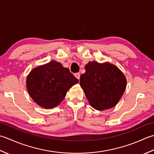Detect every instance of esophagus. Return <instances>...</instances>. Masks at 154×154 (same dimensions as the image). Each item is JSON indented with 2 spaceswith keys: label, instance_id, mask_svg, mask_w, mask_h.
<instances>
[{
  "label": "esophagus",
  "instance_id": "esophagus-1",
  "mask_svg": "<svg viewBox=\"0 0 154 154\" xmlns=\"http://www.w3.org/2000/svg\"><path fill=\"white\" fill-rule=\"evenodd\" d=\"M74 76L76 78H78V80H80V74L79 72H77L76 74H74Z\"/></svg>",
  "mask_w": 154,
  "mask_h": 154
}]
</instances>
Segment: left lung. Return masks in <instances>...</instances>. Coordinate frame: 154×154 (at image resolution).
<instances>
[{
    "mask_svg": "<svg viewBox=\"0 0 154 154\" xmlns=\"http://www.w3.org/2000/svg\"><path fill=\"white\" fill-rule=\"evenodd\" d=\"M82 74L80 84L90 104L98 110L112 108L117 104L126 87V79L116 66L90 62Z\"/></svg>",
    "mask_w": 154,
    "mask_h": 154,
    "instance_id": "obj_1",
    "label": "left lung"
}]
</instances>
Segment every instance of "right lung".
Masks as SVG:
<instances>
[{
  "instance_id": "add662e5",
  "label": "right lung",
  "mask_w": 154,
  "mask_h": 154,
  "mask_svg": "<svg viewBox=\"0 0 154 154\" xmlns=\"http://www.w3.org/2000/svg\"><path fill=\"white\" fill-rule=\"evenodd\" d=\"M78 82L68 68L60 62L51 61L30 72L27 76L26 87L38 105L52 108L63 100L67 91Z\"/></svg>"
}]
</instances>
